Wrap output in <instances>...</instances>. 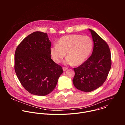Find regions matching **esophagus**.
Segmentation results:
<instances>
[{
    "mask_svg": "<svg viewBox=\"0 0 125 125\" xmlns=\"http://www.w3.org/2000/svg\"><path fill=\"white\" fill-rule=\"evenodd\" d=\"M67 70V68L66 67H63V71H66Z\"/></svg>",
    "mask_w": 125,
    "mask_h": 125,
    "instance_id": "34e87169",
    "label": "esophagus"
}]
</instances>
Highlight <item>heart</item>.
Listing matches in <instances>:
<instances>
[{"label":"heart","instance_id":"b5f03b06","mask_svg":"<svg viewBox=\"0 0 125 125\" xmlns=\"http://www.w3.org/2000/svg\"><path fill=\"white\" fill-rule=\"evenodd\" d=\"M93 41L87 35L70 34L61 38L57 44L50 48V53L54 61L60 63L67 53L68 57L65 64L80 66L90 56L93 48Z\"/></svg>","mask_w":125,"mask_h":125}]
</instances>
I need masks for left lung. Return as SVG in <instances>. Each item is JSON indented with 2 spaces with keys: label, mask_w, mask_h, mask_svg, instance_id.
Here are the masks:
<instances>
[{
  "label": "left lung",
  "mask_w": 125,
  "mask_h": 125,
  "mask_svg": "<svg viewBox=\"0 0 125 125\" xmlns=\"http://www.w3.org/2000/svg\"><path fill=\"white\" fill-rule=\"evenodd\" d=\"M91 32L94 41L92 55L78 68H74L73 80L79 90L91 92L101 86L106 81L111 67V53L109 46L94 31Z\"/></svg>",
  "instance_id": "obj_1"
}]
</instances>
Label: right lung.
<instances>
[{"label": "right lung", "mask_w": 125, "mask_h": 125, "mask_svg": "<svg viewBox=\"0 0 125 125\" xmlns=\"http://www.w3.org/2000/svg\"><path fill=\"white\" fill-rule=\"evenodd\" d=\"M47 34L35 31L25 38L15 53V71L23 86L30 94L45 96L55 88L62 68L51 58Z\"/></svg>", "instance_id": "obj_1"}]
</instances>
